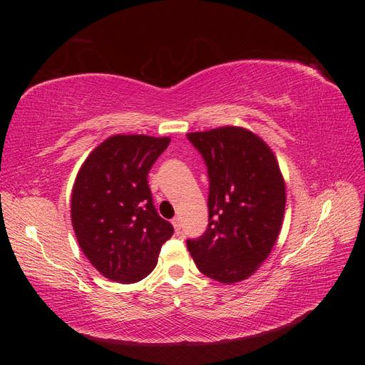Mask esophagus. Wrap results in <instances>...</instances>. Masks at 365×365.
I'll return each mask as SVG.
<instances>
[{"instance_id": "34e87169", "label": "esophagus", "mask_w": 365, "mask_h": 365, "mask_svg": "<svg viewBox=\"0 0 365 365\" xmlns=\"http://www.w3.org/2000/svg\"><path fill=\"white\" fill-rule=\"evenodd\" d=\"M172 225H173L176 233H180V231H181V220H180V217H173L172 219Z\"/></svg>"}]
</instances>
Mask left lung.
<instances>
[{
	"label": "left lung",
	"instance_id": "1",
	"mask_svg": "<svg viewBox=\"0 0 365 365\" xmlns=\"http://www.w3.org/2000/svg\"><path fill=\"white\" fill-rule=\"evenodd\" d=\"M208 175V225L187 239L207 277L235 283L259 268L277 240L284 215V182L272 150L252 132L225 126L192 132Z\"/></svg>",
	"mask_w": 365,
	"mask_h": 365
}]
</instances>
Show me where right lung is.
Here are the masks:
<instances>
[{
    "mask_svg": "<svg viewBox=\"0 0 365 365\" xmlns=\"http://www.w3.org/2000/svg\"><path fill=\"white\" fill-rule=\"evenodd\" d=\"M168 137L114 135L96 148L77 173L71 222L77 242L106 279L135 283L152 272L173 227L153 205L148 173Z\"/></svg>",
    "mask_w": 365,
    "mask_h": 365,
    "instance_id": "obj_1",
    "label": "right lung"
}]
</instances>
